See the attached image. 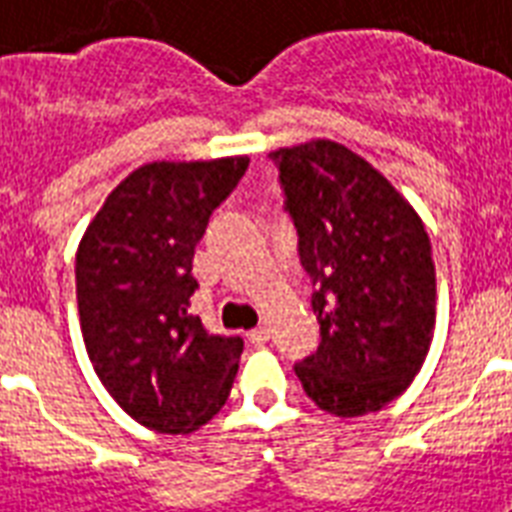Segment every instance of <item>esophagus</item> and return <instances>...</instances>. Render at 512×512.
<instances>
[{
	"label": "esophagus",
	"instance_id": "obj_1",
	"mask_svg": "<svg viewBox=\"0 0 512 512\" xmlns=\"http://www.w3.org/2000/svg\"><path fill=\"white\" fill-rule=\"evenodd\" d=\"M247 340L252 342V345H265V342L271 340V329H268V327L252 329V332L247 335Z\"/></svg>",
	"mask_w": 512,
	"mask_h": 512
}]
</instances>
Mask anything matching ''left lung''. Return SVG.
I'll use <instances>...</instances> for the list:
<instances>
[{"instance_id":"obj_1","label":"left lung","mask_w":512,"mask_h":512,"mask_svg":"<svg viewBox=\"0 0 512 512\" xmlns=\"http://www.w3.org/2000/svg\"><path fill=\"white\" fill-rule=\"evenodd\" d=\"M321 342L295 364L313 404L337 417L401 396L436 327V265L420 215L372 164L335 140L271 154Z\"/></svg>"}]
</instances>
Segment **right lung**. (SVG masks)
<instances>
[{
	"mask_svg": "<svg viewBox=\"0 0 512 512\" xmlns=\"http://www.w3.org/2000/svg\"><path fill=\"white\" fill-rule=\"evenodd\" d=\"M247 156L151 162L100 207L76 252L79 324L100 382L132 420L191 433L231 393L241 337L209 335L193 316V249L209 215L247 172Z\"/></svg>",
	"mask_w": 512,
	"mask_h": 512,
	"instance_id": "1",
	"label": "right lung"
}]
</instances>
